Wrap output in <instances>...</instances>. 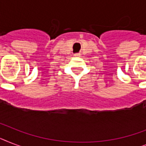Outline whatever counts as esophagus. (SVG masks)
I'll list each match as a JSON object with an SVG mask.
<instances>
[{
  "label": "esophagus",
  "instance_id": "obj_1",
  "mask_svg": "<svg viewBox=\"0 0 146 146\" xmlns=\"http://www.w3.org/2000/svg\"><path fill=\"white\" fill-rule=\"evenodd\" d=\"M74 56H76V57H80V54H76L74 55Z\"/></svg>",
  "mask_w": 146,
  "mask_h": 146
}]
</instances>
